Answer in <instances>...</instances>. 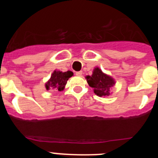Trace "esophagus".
Segmentation results:
<instances>
[{"label":"esophagus","mask_w":158,"mask_h":158,"mask_svg":"<svg viewBox=\"0 0 158 158\" xmlns=\"http://www.w3.org/2000/svg\"><path fill=\"white\" fill-rule=\"evenodd\" d=\"M76 75L78 77H81L82 75V71H78V72H76Z\"/></svg>","instance_id":"esophagus-1"}]
</instances>
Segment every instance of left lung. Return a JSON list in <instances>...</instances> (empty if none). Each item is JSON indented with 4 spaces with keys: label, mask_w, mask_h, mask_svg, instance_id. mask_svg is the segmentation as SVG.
Masks as SVG:
<instances>
[{
    "label": "left lung",
    "mask_w": 158,
    "mask_h": 158,
    "mask_svg": "<svg viewBox=\"0 0 158 158\" xmlns=\"http://www.w3.org/2000/svg\"><path fill=\"white\" fill-rule=\"evenodd\" d=\"M86 79L89 85L94 89L95 94L99 96H108L110 89L115 85V81L104 74L99 68H95L93 75L87 76Z\"/></svg>",
    "instance_id": "8db88e82"
}]
</instances>
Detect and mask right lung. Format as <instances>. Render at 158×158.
<instances>
[{"instance_id":"right-lung-1","label":"right lung","mask_w":158,"mask_h":158,"mask_svg":"<svg viewBox=\"0 0 158 158\" xmlns=\"http://www.w3.org/2000/svg\"><path fill=\"white\" fill-rule=\"evenodd\" d=\"M73 75L72 71L61 72V71H54L51 77V79L46 84V89H55L57 91H62L67 83V81L69 77Z\"/></svg>"}]
</instances>
